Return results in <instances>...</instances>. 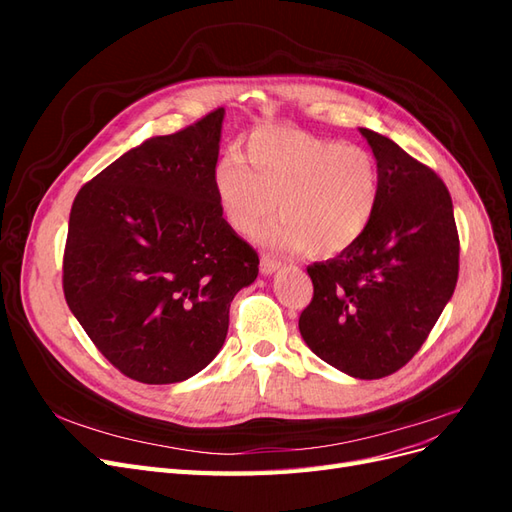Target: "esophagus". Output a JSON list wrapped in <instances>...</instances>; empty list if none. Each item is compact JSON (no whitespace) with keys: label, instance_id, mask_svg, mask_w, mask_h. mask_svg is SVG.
Wrapping results in <instances>:
<instances>
[{"label":"esophagus","instance_id":"34e87169","mask_svg":"<svg viewBox=\"0 0 512 512\" xmlns=\"http://www.w3.org/2000/svg\"><path fill=\"white\" fill-rule=\"evenodd\" d=\"M280 267H282V262L277 260V258H271V256H262V258H260V273H262V275H271V273H275Z\"/></svg>","mask_w":512,"mask_h":512}]
</instances>
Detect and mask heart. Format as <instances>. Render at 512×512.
Wrapping results in <instances>:
<instances>
[{
	"instance_id": "1",
	"label": "heart",
	"mask_w": 512,
	"mask_h": 512,
	"mask_svg": "<svg viewBox=\"0 0 512 512\" xmlns=\"http://www.w3.org/2000/svg\"><path fill=\"white\" fill-rule=\"evenodd\" d=\"M380 166L361 145L294 128H260L213 168V194L224 220L254 235L275 213L280 222L262 232L277 250L335 256L359 241L378 211Z\"/></svg>"
}]
</instances>
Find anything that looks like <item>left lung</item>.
<instances>
[{
	"mask_svg": "<svg viewBox=\"0 0 512 512\" xmlns=\"http://www.w3.org/2000/svg\"><path fill=\"white\" fill-rule=\"evenodd\" d=\"M380 166L378 211L339 256L307 267L314 297L299 331L344 374L378 380L421 350L459 275V235L444 181L391 138L361 128Z\"/></svg>",
	"mask_w": 512,
	"mask_h": 512,
	"instance_id": "obj_1",
	"label": "left lung"
}]
</instances>
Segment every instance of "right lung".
Returning <instances> with one entry per match:
<instances>
[{
    "label": "right lung",
    "mask_w": 512,
    "mask_h": 512,
    "mask_svg": "<svg viewBox=\"0 0 512 512\" xmlns=\"http://www.w3.org/2000/svg\"><path fill=\"white\" fill-rule=\"evenodd\" d=\"M224 108L123 153L76 194L64 294L106 361L145 384L205 369L258 254L213 194Z\"/></svg>",
    "instance_id": "1"
}]
</instances>
